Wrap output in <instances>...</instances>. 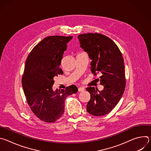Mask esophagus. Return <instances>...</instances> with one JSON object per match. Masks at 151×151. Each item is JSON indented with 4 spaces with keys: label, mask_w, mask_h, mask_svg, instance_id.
Instances as JSON below:
<instances>
[{
    "label": "esophagus",
    "mask_w": 151,
    "mask_h": 151,
    "mask_svg": "<svg viewBox=\"0 0 151 151\" xmlns=\"http://www.w3.org/2000/svg\"><path fill=\"white\" fill-rule=\"evenodd\" d=\"M84 90H85V88H83V87H79V88H78V91H80V92H82V91H83Z\"/></svg>",
    "instance_id": "1"
}]
</instances>
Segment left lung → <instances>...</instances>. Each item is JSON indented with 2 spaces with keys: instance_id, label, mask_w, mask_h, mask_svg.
I'll list each match as a JSON object with an SVG mask.
<instances>
[{
  "instance_id": "1",
  "label": "left lung",
  "mask_w": 151,
  "mask_h": 151,
  "mask_svg": "<svg viewBox=\"0 0 151 151\" xmlns=\"http://www.w3.org/2000/svg\"><path fill=\"white\" fill-rule=\"evenodd\" d=\"M81 47L87 52L93 73H100L102 91L94 87L86 88L91 98L87 105V112L94 116L109 113L120 100L125 90L126 79L124 59L115 43L100 33H84L78 36Z\"/></svg>"
}]
</instances>
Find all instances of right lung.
I'll return each instance as SVG.
<instances>
[{
  "label": "right lung",
  "instance_id": "1",
  "mask_svg": "<svg viewBox=\"0 0 151 151\" xmlns=\"http://www.w3.org/2000/svg\"><path fill=\"white\" fill-rule=\"evenodd\" d=\"M72 36H51L42 40L29 54L22 77L27 102L41 121L54 122L64 111L68 96L78 92L75 85L54 91V78L63 74L59 68L64 51Z\"/></svg>",
  "mask_w": 151,
  "mask_h": 151
}]
</instances>
